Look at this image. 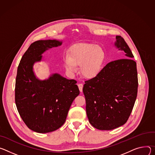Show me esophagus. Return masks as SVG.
Wrapping results in <instances>:
<instances>
[{
  "instance_id": "1",
  "label": "esophagus",
  "mask_w": 155,
  "mask_h": 155,
  "mask_svg": "<svg viewBox=\"0 0 155 155\" xmlns=\"http://www.w3.org/2000/svg\"><path fill=\"white\" fill-rule=\"evenodd\" d=\"M78 87H79V89L80 91L81 92H82V87H83V85L82 84H78Z\"/></svg>"
}]
</instances>
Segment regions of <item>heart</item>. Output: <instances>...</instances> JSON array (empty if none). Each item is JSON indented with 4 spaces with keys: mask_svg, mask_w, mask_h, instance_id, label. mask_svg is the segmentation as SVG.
<instances>
[{
    "mask_svg": "<svg viewBox=\"0 0 155 155\" xmlns=\"http://www.w3.org/2000/svg\"><path fill=\"white\" fill-rule=\"evenodd\" d=\"M105 58V53L101 47L92 44L79 43L74 45L64 60L68 71H77L81 66V74L87 79L95 77L101 70Z\"/></svg>",
    "mask_w": 155,
    "mask_h": 155,
    "instance_id": "heart-1",
    "label": "heart"
}]
</instances>
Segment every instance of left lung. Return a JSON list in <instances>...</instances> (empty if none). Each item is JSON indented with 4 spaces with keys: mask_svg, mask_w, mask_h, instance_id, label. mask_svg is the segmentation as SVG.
<instances>
[{
    "mask_svg": "<svg viewBox=\"0 0 155 155\" xmlns=\"http://www.w3.org/2000/svg\"><path fill=\"white\" fill-rule=\"evenodd\" d=\"M114 46L125 53L124 58L108 63L94 78L86 81L83 92L89 123L99 130H109L124 124L137 95L138 78L132 51L120 36Z\"/></svg>",
    "mask_w": 155,
    "mask_h": 155,
    "instance_id": "1",
    "label": "left lung"
}]
</instances>
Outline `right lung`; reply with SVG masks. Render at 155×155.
I'll use <instances>...</instances> for the list:
<instances>
[{
	"label": "right lung",
	"mask_w": 155,
	"mask_h": 155,
	"mask_svg": "<svg viewBox=\"0 0 155 155\" xmlns=\"http://www.w3.org/2000/svg\"><path fill=\"white\" fill-rule=\"evenodd\" d=\"M56 39L41 40L31 44L17 70L15 104L23 121L31 130L48 133L59 129L65 122L74 98L79 94L77 82L58 73L39 79L34 64L42 60L47 50L62 44Z\"/></svg>",
	"instance_id": "right-lung-1"
}]
</instances>
